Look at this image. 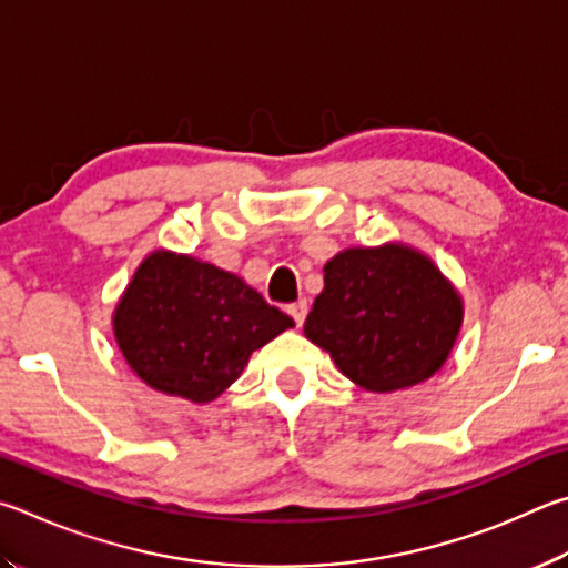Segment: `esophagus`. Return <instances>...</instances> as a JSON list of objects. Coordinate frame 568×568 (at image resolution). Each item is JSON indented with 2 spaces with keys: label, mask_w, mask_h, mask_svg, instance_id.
Instances as JSON below:
<instances>
[{
  "label": "esophagus",
  "mask_w": 568,
  "mask_h": 568,
  "mask_svg": "<svg viewBox=\"0 0 568 568\" xmlns=\"http://www.w3.org/2000/svg\"><path fill=\"white\" fill-rule=\"evenodd\" d=\"M290 314H292V320L296 322V326H302L304 320H306V302L302 300L296 304H290Z\"/></svg>",
  "instance_id": "esophagus-1"
}]
</instances>
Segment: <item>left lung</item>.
<instances>
[{"instance_id": "1", "label": "left lung", "mask_w": 568, "mask_h": 568, "mask_svg": "<svg viewBox=\"0 0 568 568\" xmlns=\"http://www.w3.org/2000/svg\"><path fill=\"white\" fill-rule=\"evenodd\" d=\"M464 304L429 256L404 244L356 246L324 266L306 339L366 392L422 384L449 359Z\"/></svg>"}]
</instances>
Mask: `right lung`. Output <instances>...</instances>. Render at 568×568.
<instances>
[{
  "label": "right lung",
  "instance_id": "right-lung-1",
  "mask_svg": "<svg viewBox=\"0 0 568 568\" xmlns=\"http://www.w3.org/2000/svg\"><path fill=\"white\" fill-rule=\"evenodd\" d=\"M114 336L132 372L152 389L214 402L294 320L244 278L194 256L156 248L114 310Z\"/></svg>",
  "mask_w": 568,
  "mask_h": 568
}]
</instances>
